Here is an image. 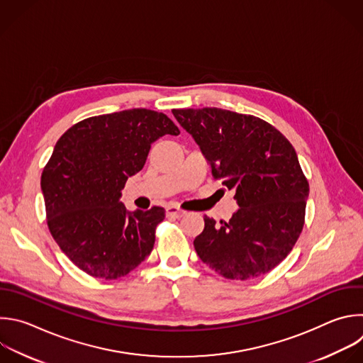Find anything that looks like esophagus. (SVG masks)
<instances>
[{"label":"esophagus","instance_id":"1","mask_svg":"<svg viewBox=\"0 0 363 363\" xmlns=\"http://www.w3.org/2000/svg\"><path fill=\"white\" fill-rule=\"evenodd\" d=\"M165 212H167V216H174V218H181V216L185 215V211H182L179 208H175V206H168L165 209Z\"/></svg>","mask_w":363,"mask_h":363}]
</instances>
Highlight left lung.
Masks as SVG:
<instances>
[{
  "instance_id": "left-lung-1",
  "label": "left lung",
  "mask_w": 363,
  "mask_h": 363,
  "mask_svg": "<svg viewBox=\"0 0 363 363\" xmlns=\"http://www.w3.org/2000/svg\"><path fill=\"white\" fill-rule=\"evenodd\" d=\"M215 178L235 189L229 222L203 216L194 247L228 279L265 275L292 251L305 219L309 184L291 143L265 121L220 108L172 109Z\"/></svg>"
}]
</instances>
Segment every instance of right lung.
Here are the masks:
<instances>
[{
	"mask_svg": "<svg viewBox=\"0 0 363 363\" xmlns=\"http://www.w3.org/2000/svg\"><path fill=\"white\" fill-rule=\"evenodd\" d=\"M178 134L165 113L134 108L86 118L58 140L41 189L50 232L81 271L118 279L151 254L165 211H128L121 191L157 140Z\"/></svg>",
	"mask_w": 363,
	"mask_h": 363,
	"instance_id": "1",
	"label": "right lung"
}]
</instances>
